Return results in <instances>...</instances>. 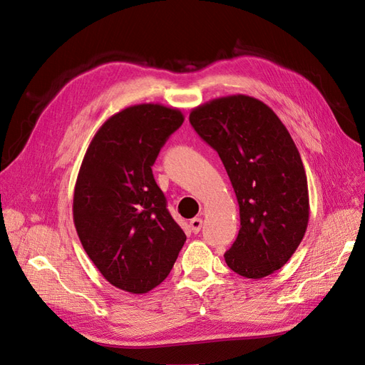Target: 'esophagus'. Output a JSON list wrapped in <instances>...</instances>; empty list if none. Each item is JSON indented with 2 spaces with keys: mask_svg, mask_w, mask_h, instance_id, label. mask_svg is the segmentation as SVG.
<instances>
[{
  "mask_svg": "<svg viewBox=\"0 0 365 365\" xmlns=\"http://www.w3.org/2000/svg\"><path fill=\"white\" fill-rule=\"evenodd\" d=\"M202 226H203V220L202 218H192L190 221V227L194 233H198L200 230H202Z\"/></svg>",
  "mask_w": 365,
  "mask_h": 365,
  "instance_id": "obj_1",
  "label": "esophagus"
}]
</instances>
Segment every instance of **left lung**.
Returning a JSON list of instances; mask_svg holds the SVG:
<instances>
[{"label": "left lung", "instance_id": "left-lung-1", "mask_svg": "<svg viewBox=\"0 0 365 365\" xmlns=\"http://www.w3.org/2000/svg\"><path fill=\"white\" fill-rule=\"evenodd\" d=\"M190 123L218 153L240 205L241 227L226 264L249 279L274 273L309 220L307 173L289 132L265 103L241 93L194 108Z\"/></svg>", "mask_w": 365, "mask_h": 365}]
</instances>
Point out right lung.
<instances>
[{
  "label": "right lung",
  "mask_w": 365,
  "mask_h": 365,
  "mask_svg": "<svg viewBox=\"0 0 365 365\" xmlns=\"http://www.w3.org/2000/svg\"><path fill=\"white\" fill-rule=\"evenodd\" d=\"M183 120L179 109L158 103L130 106L104 121L81 162L73 200L77 235L103 277L127 292L162 284L186 241L151 171Z\"/></svg>",
  "instance_id": "add662e5"
}]
</instances>
